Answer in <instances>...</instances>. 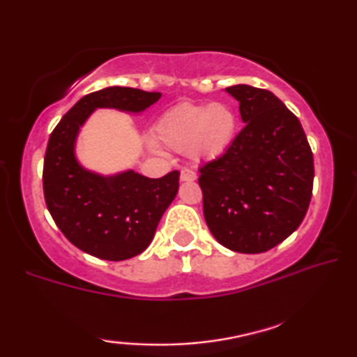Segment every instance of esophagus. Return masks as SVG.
<instances>
[{"mask_svg":"<svg viewBox=\"0 0 357 357\" xmlns=\"http://www.w3.org/2000/svg\"><path fill=\"white\" fill-rule=\"evenodd\" d=\"M180 180H182V182H195L196 172L191 169H182V172H180Z\"/></svg>","mask_w":357,"mask_h":357,"instance_id":"1","label":"esophagus"}]
</instances>
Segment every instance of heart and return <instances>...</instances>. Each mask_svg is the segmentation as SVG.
<instances>
[{
    "label": "heart",
    "instance_id": "b5f03b06",
    "mask_svg": "<svg viewBox=\"0 0 357 357\" xmlns=\"http://www.w3.org/2000/svg\"><path fill=\"white\" fill-rule=\"evenodd\" d=\"M235 133V112L222 102H182L164 112L153 128L154 140L162 148L188 153L196 161L222 156L234 142Z\"/></svg>",
    "mask_w": 357,
    "mask_h": 357
}]
</instances>
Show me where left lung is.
Returning <instances> with one entry per match:
<instances>
[{"mask_svg": "<svg viewBox=\"0 0 357 357\" xmlns=\"http://www.w3.org/2000/svg\"><path fill=\"white\" fill-rule=\"evenodd\" d=\"M245 127L222 156L199 167L211 234L231 251L257 255L288 238L312 196L314 158L299 119L272 91L234 85Z\"/></svg>", "mask_w": 357, "mask_h": 357, "instance_id": "8db88e82", "label": "left lung"}]
</instances>
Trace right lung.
<instances>
[{"mask_svg":"<svg viewBox=\"0 0 357 357\" xmlns=\"http://www.w3.org/2000/svg\"><path fill=\"white\" fill-rule=\"evenodd\" d=\"M161 93L128 86L93 91L75 102L51 132L43 164V193L51 217L72 245L106 261H126L151 243L178 190V170L161 178L127 172L101 177L77 162L79 128L96 107L142 112Z\"/></svg>","mask_w":357,"mask_h":357,"instance_id":"add662e5","label":"right lung"}]
</instances>
